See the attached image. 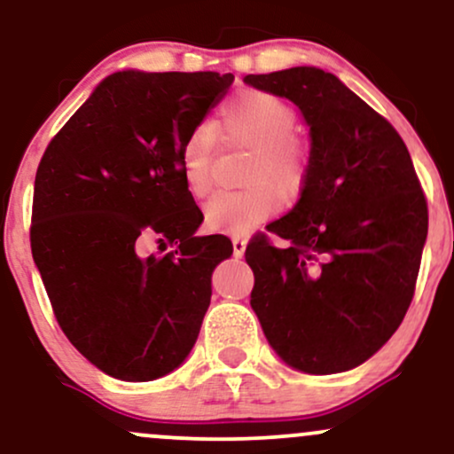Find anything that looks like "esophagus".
I'll list each match as a JSON object with an SVG mask.
<instances>
[{
  "label": "esophagus",
  "instance_id": "34e87169",
  "mask_svg": "<svg viewBox=\"0 0 454 454\" xmlns=\"http://www.w3.org/2000/svg\"><path fill=\"white\" fill-rule=\"evenodd\" d=\"M245 247H247V239H245V237H232V252H234V258H243Z\"/></svg>",
  "mask_w": 454,
  "mask_h": 454
}]
</instances>
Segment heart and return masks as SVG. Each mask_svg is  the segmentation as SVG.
<instances>
[{"label": "heart", "instance_id": "obj_1", "mask_svg": "<svg viewBox=\"0 0 454 454\" xmlns=\"http://www.w3.org/2000/svg\"><path fill=\"white\" fill-rule=\"evenodd\" d=\"M220 132L234 143L256 147L239 192H217L205 205L211 228L245 234L279 211L281 194H294L307 176V149L294 138L296 113L288 102L269 91L239 93L223 106L217 123ZM215 158V128L200 123L187 134L179 151V168L192 196L209 194ZM278 186L277 191L274 187Z\"/></svg>", "mask_w": 454, "mask_h": 454}]
</instances>
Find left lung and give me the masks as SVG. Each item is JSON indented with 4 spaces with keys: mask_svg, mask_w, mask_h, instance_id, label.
<instances>
[{
    "mask_svg": "<svg viewBox=\"0 0 454 454\" xmlns=\"http://www.w3.org/2000/svg\"><path fill=\"white\" fill-rule=\"evenodd\" d=\"M309 128L299 202L245 249L252 309L275 354L299 372L358 367L397 331L427 241V200L408 147L384 117L314 66L247 74Z\"/></svg>",
    "mask_w": 454,
    "mask_h": 454,
    "instance_id": "1",
    "label": "left lung"
}]
</instances>
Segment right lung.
Returning <instances> with one entry per match:
<instances>
[{"label":"right lung","mask_w":454,"mask_h":454,"mask_svg":"<svg viewBox=\"0 0 454 454\" xmlns=\"http://www.w3.org/2000/svg\"><path fill=\"white\" fill-rule=\"evenodd\" d=\"M232 81L217 72H114L40 160L34 262L61 331L106 376L158 380L198 340L211 275L232 243L196 234L202 213L179 151ZM147 236L175 242L176 252L140 259Z\"/></svg>","instance_id":"1"}]
</instances>
